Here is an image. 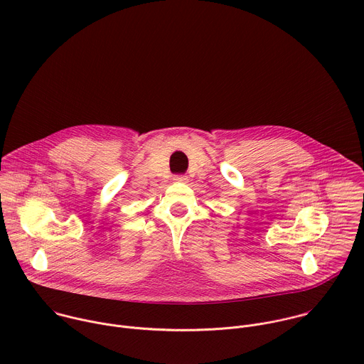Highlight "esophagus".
<instances>
[{
	"mask_svg": "<svg viewBox=\"0 0 364 364\" xmlns=\"http://www.w3.org/2000/svg\"><path fill=\"white\" fill-rule=\"evenodd\" d=\"M174 180H176V181H180V183H186V181H187V177L183 176V174H180V176H176Z\"/></svg>",
	"mask_w": 364,
	"mask_h": 364,
	"instance_id": "1",
	"label": "esophagus"
}]
</instances>
